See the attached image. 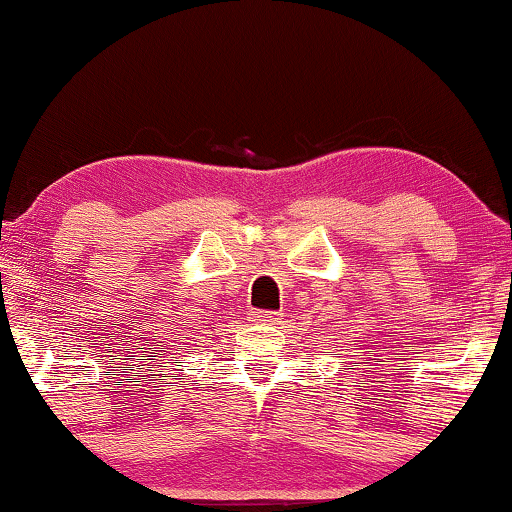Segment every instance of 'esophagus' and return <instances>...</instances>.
Instances as JSON below:
<instances>
[{
    "instance_id": "1",
    "label": "esophagus",
    "mask_w": 512,
    "mask_h": 512,
    "mask_svg": "<svg viewBox=\"0 0 512 512\" xmlns=\"http://www.w3.org/2000/svg\"><path fill=\"white\" fill-rule=\"evenodd\" d=\"M254 321H258V324H277L279 314L277 312H254Z\"/></svg>"
}]
</instances>
